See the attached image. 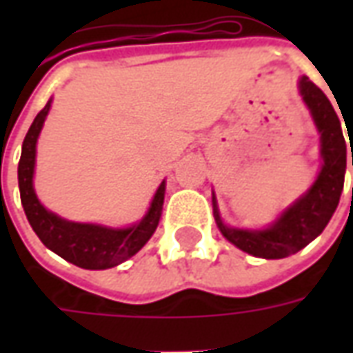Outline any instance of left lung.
I'll return each mask as SVG.
<instances>
[{
    "label": "left lung",
    "mask_w": 353,
    "mask_h": 353,
    "mask_svg": "<svg viewBox=\"0 0 353 353\" xmlns=\"http://www.w3.org/2000/svg\"><path fill=\"white\" fill-rule=\"evenodd\" d=\"M299 94L308 108L312 121L319 134L321 168L308 191L289 204L265 229H238L223 221L217 199L214 202V217L217 229L238 250L261 259H283L301 252L312 240L323 232L331 221L341 200L346 174V139L342 134L339 117L327 96L306 75L299 79ZM348 130V126H346ZM348 138L352 134L348 132ZM352 143V141H350ZM353 166V149H352Z\"/></svg>",
    "instance_id": "obj_1"
}]
</instances>
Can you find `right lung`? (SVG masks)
<instances>
[{"instance_id": "right-lung-1", "label": "right lung", "mask_w": 353, "mask_h": 353, "mask_svg": "<svg viewBox=\"0 0 353 353\" xmlns=\"http://www.w3.org/2000/svg\"><path fill=\"white\" fill-rule=\"evenodd\" d=\"M50 103L52 98L37 113L22 143V154L19 162V189L24 214L43 244L68 263L87 270L113 268L134 257L149 242V238L153 236L161 221L166 181L159 185L145 215L130 227L115 229L98 223L68 221L47 210L35 194L34 174L37 139L41 134L45 119L49 115Z\"/></svg>"}]
</instances>
